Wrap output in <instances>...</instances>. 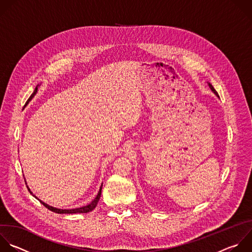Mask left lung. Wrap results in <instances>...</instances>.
Wrapping results in <instances>:
<instances>
[{
    "label": "left lung",
    "mask_w": 252,
    "mask_h": 252,
    "mask_svg": "<svg viewBox=\"0 0 252 252\" xmlns=\"http://www.w3.org/2000/svg\"><path fill=\"white\" fill-rule=\"evenodd\" d=\"M209 87H210V88H211V90H212V91H213V92H214V93H215V94H216V95H217V96H218V97H219V95H218V93H217V91H216V90H215V89H214V87H213V86H212V85H211V84H210V83H209Z\"/></svg>",
    "instance_id": "obj_1"
}]
</instances>
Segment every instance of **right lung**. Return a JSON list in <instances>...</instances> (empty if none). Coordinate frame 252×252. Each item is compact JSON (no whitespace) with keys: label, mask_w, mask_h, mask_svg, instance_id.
<instances>
[{"label":"right lung","mask_w":252,"mask_h":252,"mask_svg":"<svg viewBox=\"0 0 252 252\" xmlns=\"http://www.w3.org/2000/svg\"><path fill=\"white\" fill-rule=\"evenodd\" d=\"M38 86V85H37ZM37 86L35 87V89H34V91H33V93L32 94V96L29 98V100H28V102L26 103V105H28L29 104V102L34 97V95L36 94V92H37ZM103 186V185H102ZM102 186H101V188H100V191H99V193H98V195L96 196V198L89 204V205H87V206H84V207H81V208H76V209H71V210H62V209H57V208H54V207H51V206H49V205H47V204H45V203H43L41 200H39V199H37L34 195V197L45 207V208H47L48 210H50V211H52V212H54V213H57V214H84V213H89V212H91V211H93L95 208H96V206H97V204H98V202H99V200H100V197H101V193H102ZM29 188V187H28ZM29 191L32 193V191L29 189Z\"/></svg>","instance_id":"right-lung-1"}]
</instances>
